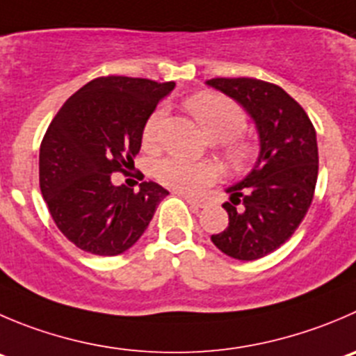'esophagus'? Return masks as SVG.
I'll list each match as a JSON object with an SVG mask.
<instances>
[{
  "mask_svg": "<svg viewBox=\"0 0 356 356\" xmlns=\"http://www.w3.org/2000/svg\"><path fill=\"white\" fill-rule=\"evenodd\" d=\"M181 197L185 199L187 202H191V204L197 206V208H206V204L208 202L204 201V199H199V197H194V195H187V194H181Z\"/></svg>",
  "mask_w": 356,
  "mask_h": 356,
  "instance_id": "esophagus-1",
  "label": "esophagus"
}]
</instances>
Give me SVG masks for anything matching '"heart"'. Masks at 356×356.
<instances>
[{
    "label": "heart",
    "instance_id": "heart-1",
    "mask_svg": "<svg viewBox=\"0 0 356 356\" xmlns=\"http://www.w3.org/2000/svg\"><path fill=\"white\" fill-rule=\"evenodd\" d=\"M185 106L194 115L208 138L223 140V157L231 168H245L252 161L255 154L253 145L239 136V133L246 127V113L236 101L216 92H201L188 97ZM164 115V108L159 106L145 120L141 131V141L145 147H154L157 143ZM154 175L165 187L180 192H195L211 184L215 178V169L204 162H187L168 157L155 162Z\"/></svg>",
    "mask_w": 356,
    "mask_h": 356
}]
</instances>
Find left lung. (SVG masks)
<instances>
[{"label": "left lung", "instance_id": "left-lung-1", "mask_svg": "<svg viewBox=\"0 0 356 356\" xmlns=\"http://www.w3.org/2000/svg\"><path fill=\"white\" fill-rule=\"evenodd\" d=\"M208 86L243 104L255 120L260 155L245 180L227 188L229 225L211 241L225 255L257 260L292 238L313 202L318 178L316 131L282 87L257 79H211Z\"/></svg>", "mask_w": 356, "mask_h": 356}]
</instances>
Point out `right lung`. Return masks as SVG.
Masks as SVG:
<instances>
[{
	"label": "right lung",
	"instance_id": "1",
	"mask_svg": "<svg viewBox=\"0 0 356 356\" xmlns=\"http://www.w3.org/2000/svg\"><path fill=\"white\" fill-rule=\"evenodd\" d=\"M175 82L99 76L76 90L40 145V188L57 229L80 250L113 257L129 250L169 194L155 181L115 187L141 148V131ZM143 180V178H141Z\"/></svg>",
	"mask_w": 356,
	"mask_h": 356
}]
</instances>
